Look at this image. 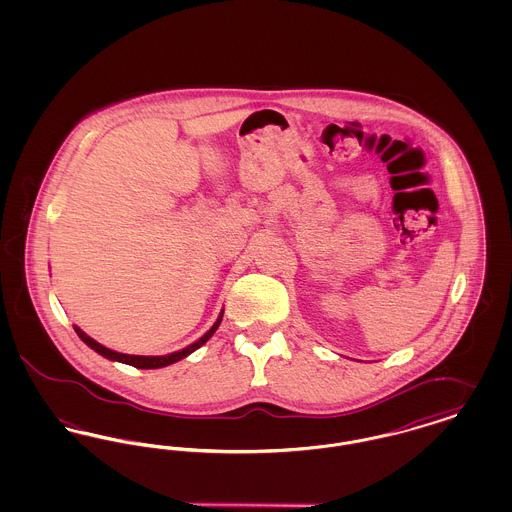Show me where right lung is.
<instances>
[{"mask_svg":"<svg viewBox=\"0 0 512 512\" xmlns=\"http://www.w3.org/2000/svg\"><path fill=\"white\" fill-rule=\"evenodd\" d=\"M220 320H222V313H220V317L217 318V322L213 324V328L203 336V338H199V340L192 343V345H188L186 349H182V351H176V353H171V355H165V357H142V355H124V353H117V351H111V349H107V347H103L101 343H98L96 340H92L90 336H86L78 326H74V332L78 334V338L84 341L86 345H90L94 351H98L99 355H103L105 359H111V361H119V363H124V365L136 366V368H163V366L172 365V363H176V361H180V359H184V357H188L190 353H194L195 349H199L205 341L209 340L213 334H215V330L219 328Z\"/></svg>","mask_w":512,"mask_h":512,"instance_id":"1","label":"right lung"}]
</instances>
